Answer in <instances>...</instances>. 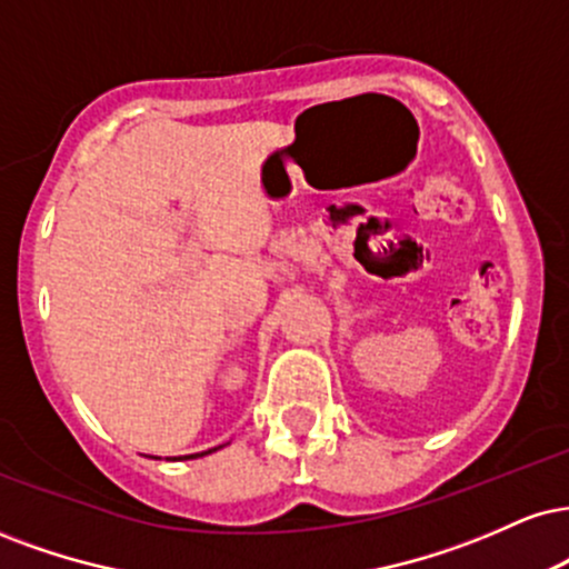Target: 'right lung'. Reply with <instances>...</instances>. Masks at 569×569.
Returning <instances> with one entry per match:
<instances>
[{"label":"right lung","mask_w":569,"mask_h":569,"mask_svg":"<svg viewBox=\"0 0 569 569\" xmlns=\"http://www.w3.org/2000/svg\"><path fill=\"white\" fill-rule=\"evenodd\" d=\"M219 448H222V445H219ZM219 448H211V450H203V453H190V456H182V458H198V456H209V453H214V450H219Z\"/></svg>","instance_id":"right-lung-1"}]
</instances>
